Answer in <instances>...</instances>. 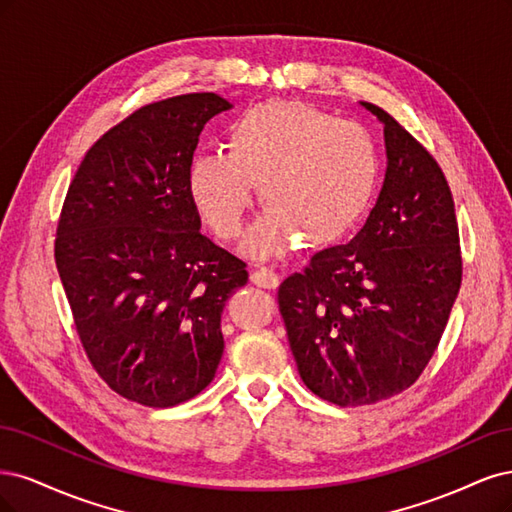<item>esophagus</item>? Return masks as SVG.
Returning <instances> with one entry per match:
<instances>
[{"mask_svg": "<svg viewBox=\"0 0 512 512\" xmlns=\"http://www.w3.org/2000/svg\"><path fill=\"white\" fill-rule=\"evenodd\" d=\"M251 280L257 285V287H263V289H276L280 278L278 274L272 270V268H259V270H253L251 272Z\"/></svg>", "mask_w": 512, "mask_h": 512, "instance_id": "1", "label": "esophagus"}]
</instances>
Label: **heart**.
Wrapping results in <instances>:
<instances>
[{
    "mask_svg": "<svg viewBox=\"0 0 512 512\" xmlns=\"http://www.w3.org/2000/svg\"><path fill=\"white\" fill-rule=\"evenodd\" d=\"M257 185L263 217L244 251L270 257L293 232L310 244L346 236L370 208L378 153L364 127L302 102L272 100L244 110L225 131L223 153L195 157L189 193L221 240L240 234Z\"/></svg>",
    "mask_w": 512,
    "mask_h": 512,
    "instance_id": "obj_1",
    "label": "heart"
}]
</instances>
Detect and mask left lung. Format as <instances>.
<instances>
[{
    "label": "left lung",
    "instance_id": "left-lung-1",
    "mask_svg": "<svg viewBox=\"0 0 512 512\" xmlns=\"http://www.w3.org/2000/svg\"><path fill=\"white\" fill-rule=\"evenodd\" d=\"M387 174L366 225L278 287L304 385L338 406L393 398L438 349L461 285L455 204L436 159L389 112Z\"/></svg>",
    "mask_w": 512,
    "mask_h": 512
}]
</instances>
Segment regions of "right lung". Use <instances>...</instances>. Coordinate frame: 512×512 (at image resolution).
<instances>
[{"label":"right lung","instance_id":"1","mask_svg":"<svg viewBox=\"0 0 512 512\" xmlns=\"http://www.w3.org/2000/svg\"><path fill=\"white\" fill-rule=\"evenodd\" d=\"M232 104L187 93L138 108L82 159L55 263L93 370L123 398H195L223 355L221 315L246 263L200 234L189 168L204 125Z\"/></svg>","mask_w":512,"mask_h":512}]
</instances>
